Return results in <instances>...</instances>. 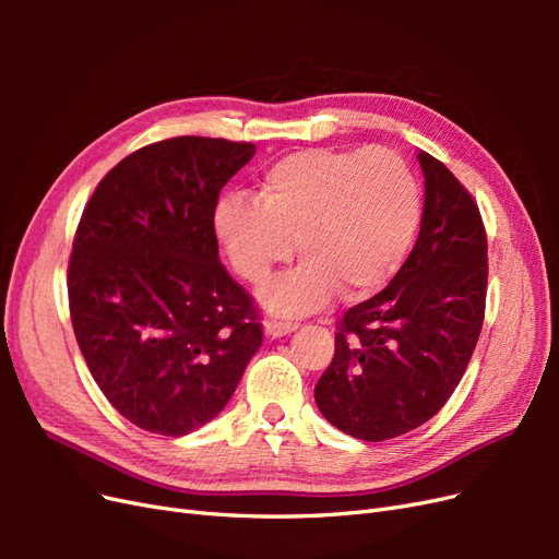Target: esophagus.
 I'll return each instance as SVG.
<instances>
[{"mask_svg": "<svg viewBox=\"0 0 559 559\" xmlns=\"http://www.w3.org/2000/svg\"><path fill=\"white\" fill-rule=\"evenodd\" d=\"M292 331H296L294 321H282V319H267V321H265V333L273 335V337L289 335Z\"/></svg>", "mask_w": 559, "mask_h": 559, "instance_id": "34e87169", "label": "esophagus"}]
</instances>
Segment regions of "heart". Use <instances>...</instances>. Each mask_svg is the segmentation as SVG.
Masks as SVG:
<instances>
[{"label": "heart", "instance_id": "obj_1", "mask_svg": "<svg viewBox=\"0 0 559 559\" xmlns=\"http://www.w3.org/2000/svg\"><path fill=\"white\" fill-rule=\"evenodd\" d=\"M419 186L389 148H308L277 160L259 200L224 195L214 233L235 273L263 284L292 259H306L263 292L265 308L300 317L341 289L349 300L378 292L413 247Z\"/></svg>", "mask_w": 559, "mask_h": 559}]
</instances>
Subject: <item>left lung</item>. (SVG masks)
<instances>
[{"label": "left lung", "instance_id": "obj_1", "mask_svg": "<svg viewBox=\"0 0 559 559\" xmlns=\"http://www.w3.org/2000/svg\"><path fill=\"white\" fill-rule=\"evenodd\" d=\"M425 212L417 242L380 294L349 308L314 386L333 427L386 441L425 425L460 384L487 296V235L478 205L448 167L417 154Z\"/></svg>", "mask_w": 559, "mask_h": 559}]
</instances>
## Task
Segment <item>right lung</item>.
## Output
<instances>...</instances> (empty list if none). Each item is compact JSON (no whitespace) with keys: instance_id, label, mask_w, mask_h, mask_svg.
Returning a JSON list of instances; mask_svg holds the SVG:
<instances>
[{"instance_id":"obj_1","label":"right lung","mask_w":559,"mask_h":559,"mask_svg":"<svg viewBox=\"0 0 559 559\" xmlns=\"http://www.w3.org/2000/svg\"><path fill=\"white\" fill-rule=\"evenodd\" d=\"M253 154L214 138L148 144L111 167L81 214L67 267L76 343L107 401L144 431L207 425L263 343L214 233L218 193Z\"/></svg>"}]
</instances>
